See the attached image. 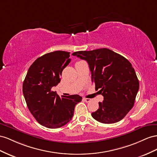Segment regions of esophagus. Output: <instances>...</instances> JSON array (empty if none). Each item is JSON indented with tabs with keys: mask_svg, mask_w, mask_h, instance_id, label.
I'll return each instance as SVG.
<instances>
[{
	"mask_svg": "<svg viewBox=\"0 0 157 157\" xmlns=\"http://www.w3.org/2000/svg\"><path fill=\"white\" fill-rule=\"evenodd\" d=\"M83 100L86 101V102H90L91 101V98H83Z\"/></svg>",
	"mask_w": 157,
	"mask_h": 157,
	"instance_id": "34e87169",
	"label": "esophagus"
}]
</instances>
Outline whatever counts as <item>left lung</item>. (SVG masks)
Returning <instances> with one entry per match:
<instances>
[{
	"mask_svg": "<svg viewBox=\"0 0 157 157\" xmlns=\"http://www.w3.org/2000/svg\"><path fill=\"white\" fill-rule=\"evenodd\" d=\"M87 62L91 81L101 88L104 97L92 117L103 124H113L123 119L135 102L140 83L132 64L126 58L109 48L72 54Z\"/></svg>",
	"mask_w": 157,
	"mask_h": 157,
	"instance_id": "left-lung-1",
	"label": "left lung"
}]
</instances>
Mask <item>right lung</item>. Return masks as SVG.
Masks as SVG:
<instances>
[{
    "mask_svg": "<svg viewBox=\"0 0 157 157\" xmlns=\"http://www.w3.org/2000/svg\"><path fill=\"white\" fill-rule=\"evenodd\" d=\"M68 52L56 51L38 58L31 65L23 83L27 106L42 126L59 128L69 122L82 97L78 95L60 98L51 89L60 82L62 70L71 61Z\"/></svg>",
    "mask_w": 157,
    "mask_h": 157,
    "instance_id": "obj_1",
    "label": "right lung"
}]
</instances>
